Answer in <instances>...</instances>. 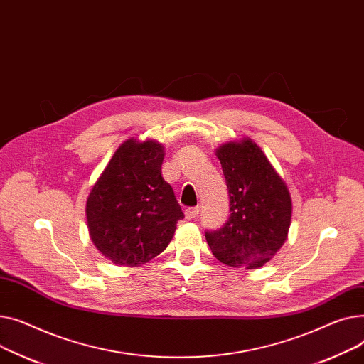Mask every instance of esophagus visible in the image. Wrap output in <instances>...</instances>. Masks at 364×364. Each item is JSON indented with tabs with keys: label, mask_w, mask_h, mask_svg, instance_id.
<instances>
[{
	"label": "esophagus",
	"mask_w": 364,
	"mask_h": 364,
	"mask_svg": "<svg viewBox=\"0 0 364 364\" xmlns=\"http://www.w3.org/2000/svg\"><path fill=\"white\" fill-rule=\"evenodd\" d=\"M200 215V208L198 207H189L185 210V218L188 220H194Z\"/></svg>",
	"instance_id": "34e87169"
}]
</instances>
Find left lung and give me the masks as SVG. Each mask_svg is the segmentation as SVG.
<instances>
[{
    "instance_id": "1",
    "label": "left lung",
    "mask_w": 364,
    "mask_h": 364,
    "mask_svg": "<svg viewBox=\"0 0 364 364\" xmlns=\"http://www.w3.org/2000/svg\"><path fill=\"white\" fill-rule=\"evenodd\" d=\"M229 192L228 222L207 230L215 257L230 267L257 269L284 245L291 225L289 191L250 138L222 144L216 149Z\"/></svg>"
}]
</instances>
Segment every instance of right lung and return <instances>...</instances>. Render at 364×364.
I'll use <instances>...</instances> for the list:
<instances>
[{
	"instance_id": "right-lung-1",
	"label": "right lung",
	"mask_w": 364,
	"mask_h": 364,
	"mask_svg": "<svg viewBox=\"0 0 364 364\" xmlns=\"http://www.w3.org/2000/svg\"><path fill=\"white\" fill-rule=\"evenodd\" d=\"M163 145L127 139L87 200L91 240L105 259L135 267L153 260L172 241L183 213L161 176Z\"/></svg>"
}]
</instances>
